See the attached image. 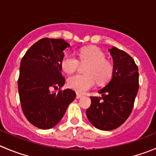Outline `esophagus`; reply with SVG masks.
<instances>
[{
  "instance_id": "1",
  "label": "esophagus",
  "mask_w": 156,
  "mask_h": 156,
  "mask_svg": "<svg viewBox=\"0 0 156 156\" xmlns=\"http://www.w3.org/2000/svg\"><path fill=\"white\" fill-rule=\"evenodd\" d=\"M81 97H82V94L77 93V94H76V98H81Z\"/></svg>"
}]
</instances>
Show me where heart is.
I'll return each mask as SVG.
<instances>
[{
	"mask_svg": "<svg viewBox=\"0 0 156 156\" xmlns=\"http://www.w3.org/2000/svg\"><path fill=\"white\" fill-rule=\"evenodd\" d=\"M79 61L82 65H88L85 75H75L69 77L68 86L78 93H84L91 89L95 84L103 85L110 80L113 73V66L105 60V55L96 47L82 48L79 52ZM79 61L75 55L67 54L62 61V68L68 74L73 73L79 66Z\"/></svg>",
	"mask_w": 156,
	"mask_h": 156,
	"instance_id": "obj_1",
	"label": "heart"
}]
</instances>
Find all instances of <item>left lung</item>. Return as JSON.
Segmentation results:
<instances>
[{
  "instance_id": "left-lung-1",
  "label": "left lung",
  "mask_w": 156,
  "mask_h": 156,
  "mask_svg": "<svg viewBox=\"0 0 156 156\" xmlns=\"http://www.w3.org/2000/svg\"><path fill=\"white\" fill-rule=\"evenodd\" d=\"M113 59L112 78L98 91L101 97L91 96L86 115L100 130L110 131L122 126L130 115L139 91V69L133 58L115 47L108 49Z\"/></svg>"
}]
</instances>
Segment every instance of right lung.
Listing matches in <instances>:
<instances>
[{
    "mask_svg": "<svg viewBox=\"0 0 156 156\" xmlns=\"http://www.w3.org/2000/svg\"><path fill=\"white\" fill-rule=\"evenodd\" d=\"M69 47L63 39L42 38L27 51L21 62L17 86L21 108L28 122L39 129L56 126L76 97L69 88L51 91L65 84L61 64L64 51Z\"/></svg>",
    "mask_w": 156,
    "mask_h": 156,
    "instance_id": "obj_1",
    "label": "right lung"
}]
</instances>
